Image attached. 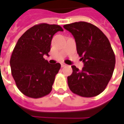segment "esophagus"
<instances>
[{"label":"esophagus","mask_w":124,"mask_h":124,"mask_svg":"<svg viewBox=\"0 0 124 124\" xmlns=\"http://www.w3.org/2000/svg\"><path fill=\"white\" fill-rule=\"evenodd\" d=\"M67 66V64H66L65 63H63V62L61 63V66H62V67H65V66Z\"/></svg>","instance_id":"obj_1"}]
</instances>
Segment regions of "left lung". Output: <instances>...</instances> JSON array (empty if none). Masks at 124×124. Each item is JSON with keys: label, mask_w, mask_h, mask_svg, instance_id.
<instances>
[{"label": "left lung", "mask_w": 124, "mask_h": 124, "mask_svg": "<svg viewBox=\"0 0 124 124\" xmlns=\"http://www.w3.org/2000/svg\"><path fill=\"white\" fill-rule=\"evenodd\" d=\"M75 39L76 49L84 62L82 70L72 66L68 84L73 93L90 98L99 95L112 78L116 64L114 52L106 36L97 26L86 22L65 24Z\"/></svg>", "instance_id": "left-lung-1"}]
</instances>
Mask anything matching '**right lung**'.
<instances>
[{"mask_svg":"<svg viewBox=\"0 0 124 124\" xmlns=\"http://www.w3.org/2000/svg\"><path fill=\"white\" fill-rule=\"evenodd\" d=\"M62 28L42 23L34 25L21 36L10 60L11 73L18 90L25 96L39 98L52 91L61 65L49 64L44 58L48 55L53 36Z\"/></svg>","mask_w":124,"mask_h":124,"instance_id":"obj_1","label":"right lung"}]
</instances>
